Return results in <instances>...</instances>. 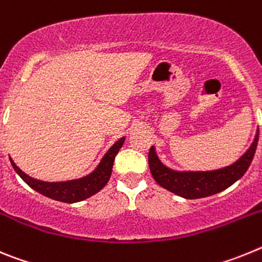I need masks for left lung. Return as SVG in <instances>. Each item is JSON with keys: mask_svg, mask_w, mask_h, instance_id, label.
I'll list each match as a JSON object with an SVG mask.
<instances>
[{"mask_svg": "<svg viewBox=\"0 0 262 262\" xmlns=\"http://www.w3.org/2000/svg\"><path fill=\"white\" fill-rule=\"evenodd\" d=\"M257 142L258 129L251 147L247 149V152L239 160H236L235 163L231 164V165L215 169V170L178 172L174 169L168 168L161 163L154 145L148 154V163H149V169H151L155 181L160 186H163L164 189L182 196L185 200L205 198V196H210L212 194L221 193L244 176V173L248 170L249 165H251L252 160H253L254 152L257 148Z\"/></svg>", "mask_w": 262, "mask_h": 262, "instance_id": "left-lung-1", "label": "left lung"}]
</instances>
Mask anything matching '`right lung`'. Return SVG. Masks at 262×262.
Masks as SVG:
<instances>
[{"label": "right lung", "instance_id": "right-lung-1", "mask_svg": "<svg viewBox=\"0 0 262 262\" xmlns=\"http://www.w3.org/2000/svg\"><path fill=\"white\" fill-rule=\"evenodd\" d=\"M124 140H126V138H120L117 143L111 145L110 149L106 152L105 156L99 161V164L93 172L82 178H77V180H69V181L61 182L40 181V180L30 177L23 170H20L15 165L11 157L10 163L13 165L14 170L18 173V176L35 191L48 196L51 200L59 201V202L76 203L94 195L107 184L108 180H110L113 165H114L115 156H117L119 149L123 145Z\"/></svg>", "mask_w": 262, "mask_h": 262}]
</instances>
